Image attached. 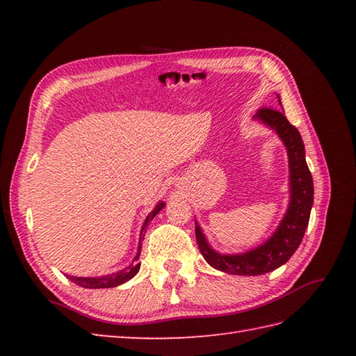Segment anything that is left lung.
<instances>
[{
    "label": "left lung",
    "instance_id": "obj_1",
    "mask_svg": "<svg viewBox=\"0 0 356 356\" xmlns=\"http://www.w3.org/2000/svg\"><path fill=\"white\" fill-rule=\"evenodd\" d=\"M278 104L280 96L277 95ZM254 120L270 128L287 151L289 159V205L282 222L274 234L261 245L238 254H222L211 248L200 225L195 222V240L203 259L209 266L232 275H261L268 274L291 259L297 251L309 225L311 209L314 205L312 174L306 163L305 143L284 111L277 108H260L254 115Z\"/></svg>",
    "mask_w": 356,
    "mask_h": 356
}]
</instances>
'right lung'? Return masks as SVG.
I'll use <instances>...</instances> for the list:
<instances>
[{
    "mask_svg": "<svg viewBox=\"0 0 356 356\" xmlns=\"http://www.w3.org/2000/svg\"><path fill=\"white\" fill-rule=\"evenodd\" d=\"M165 208V202H159L157 205L153 208V211L147 216L145 222L142 225L140 229V237H139V246H138V254L133 259L130 266H127L120 270L113 272V274H107V275H101V277H74V275H65L69 280H72L73 283H76L81 287H86V289H102V287H116L127 283L128 280H131L136 274H138L140 269V263H138L139 255H140V249H142V237H145L147 232V226L149 225V222L153 220L156 217V214L161 213V211Z\"/></svg>",
    "mask_w": 356,
    "mask_h": 356,
    "instance_id": "1",
    "label": "right lung"
}]
</instances>
